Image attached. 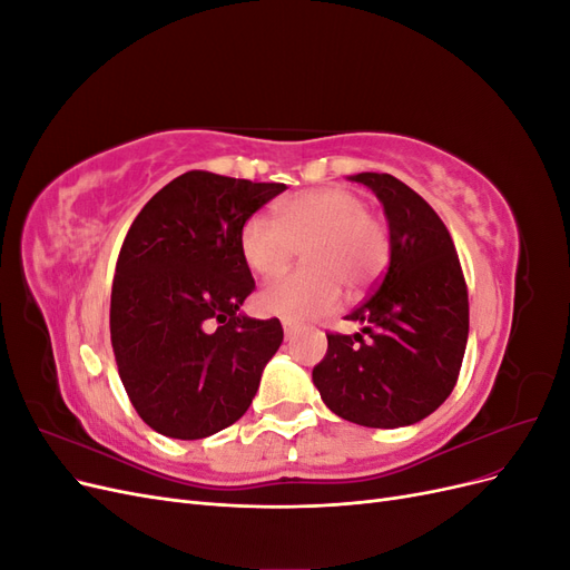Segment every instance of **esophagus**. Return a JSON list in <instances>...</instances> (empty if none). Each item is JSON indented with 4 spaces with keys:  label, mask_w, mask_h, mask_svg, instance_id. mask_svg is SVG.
I'll return each instance as SVG.
<instances>
[{
    "label": "esophagus",
    "mask_w": 570,
    "mask_h": 570,
    "mask_svg": "<svg viewBox=\"0 0 570 570\" xmlns=\"http://www.w3.org/2000/svg\"><path fill=\"white\" fill-rule=\"evenodd\" d=\"M283 331H285V337L289 340L292 335L297 333V323H295V321H287V318H285V321H283Z\"/></svg>",
    "instance_id": "esophagus-1"
}]
</instances>
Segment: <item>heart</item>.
<instances>
[{
    "label": "heart",
    "mask_w": 570,
    "mask_h": 570,
    "mask_svg": "<svg viewBox=\"0 0 570 570\" xmlns=\"http://www.w3.org/2000/svg\"><path fill=\"white\" fill-rule=\"evenodd\" d=\"M302 247L306 268L258 292L262 314L299 323L333 312L342 285L358 292L383 273L390 230L381 216L368 212L366 199L347 187L292 195L278 204V220L256 214L239 230L245 264L262 278L285 273Z\"/></svg>",
    "instance_id": "1"
}]
</instances>
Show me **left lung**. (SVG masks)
Instances as JSON below:
<instances>
[{
	"mask_svg": "<svg viewBox=\"0 0 570 570\" xmlns=\"http://www.w3.org/2000/svg\"><path fill=\"white\" fill-rule=\"evenodd\" d=\"M385 206L390 266L347 321L361 333H327L314 368L321 400L340 419L402 428L452 394L469 340V287L452 235L419 193L390 174H358Z\"/></svg>",
	"mask_w": 570,
	"mask_h": 570,
	"instance_id": "left-lung-1",
	"label": "left lung"
}]
</instances>
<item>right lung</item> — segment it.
Instances as JSON below:
<instances>
[{
	"label": "right lung",
	"mask_w": 570,
	"mask_h": 570,
	"mask_svg": "<svg viewBox=\"0 0 570 570\" xmlns=\"http://www.w3.org/2000/svg\"><path fill=\"white\" fill-rule=\"evenodd\" d=\"M283 189L187 170L132 220L111 287V347L130 404L166 438L233 425L281 347L278 318L239 314L256 287L239 230Z\"/></svg>",
	"instance_id": "right-lung-1"
}]
</instances>
